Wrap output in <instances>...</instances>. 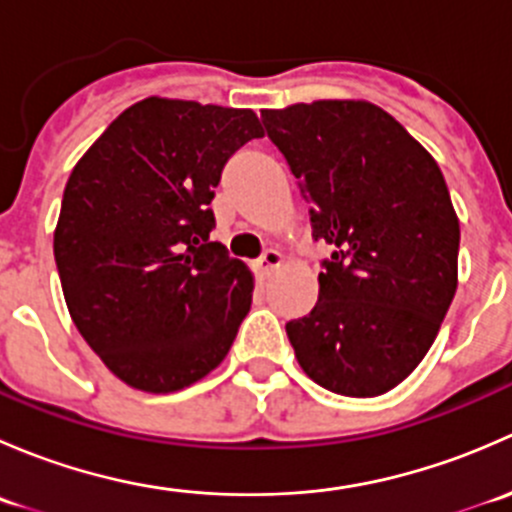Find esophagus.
<instances>
[{"mask_svg":"<svg viewBox=\"0 0 512 512\" xmlns=\"http://www.w3.org/2000/svg\"><path fill=\"white\" fill-rule=\"evenodd\" d=\"M282 262H285V257H282V252H277V250H265V252H262L260 260L255 262V267H257V272H260L262 277H270L272 272H275L277 267L282 265Z\"/></svg>","mask_w":512,"mask_h":512,"instance_id":"1","label":"esophagus"}]
</instances>
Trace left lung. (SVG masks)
Instances as JSON below:
<instances>
[{
  "instance_id": "8db88e82",
  "label": "left lung",
  "mask_w": 512,
  "mask_h": 512,
  "mask_svg": "<svg viewBox=\"0 0 512 512\" xmlns=\"http://www.w3.org/2000/svg\"><path fill=\"white\" fill-rule=\"evenodd\" d=\"M332 245L312 312L287 322L299 366L324 389L369 399L399 386L431 349L458 287V227L431 153L369 101L262 111Z\"/></svg>"
}]
</instances>
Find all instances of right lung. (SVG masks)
<instances>
[{
	"instance_id": "add662e5",
	"label": "right lung",
	"mask_w": 512,
	"mask_h": 512,
	"mask_svg": "<svg viewBox=\"0 0 512 512\" xmlns=\"http://www.w3.org/2000/svg\"><path fill=\"white\" fill-rule=\"evenodd\" d=\"M250 108L143 98L71 170L54 230L66 307L123 384L170 394L230 352L252 272L210 242L227 158L262 138Z\"/></svg>"
}]
</instances>
